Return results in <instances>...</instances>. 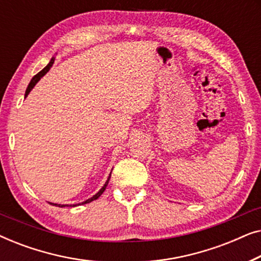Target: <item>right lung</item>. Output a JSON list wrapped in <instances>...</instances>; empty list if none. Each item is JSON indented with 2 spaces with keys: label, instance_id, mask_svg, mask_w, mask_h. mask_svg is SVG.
I'll return each mask as SVG.
<instances>
[{
  "label": "right lung",
  "instance_id": "1",
  "mask_svg": "<svg viewBox=\"0 0 261 261\" xmlns=\"http://www.w3.org/2000/svg\"><path fill=\"white\" fill-rule=\"evenodd\" d=\"M53 63H55V58H52V59H51V62H49V63H48V65H47V66H46V67H44V69H42V70L40 71V72H39V73H37V74H35V76H34L33 78H32V81L30 82V84H28V87H27V89H26V94H24V98H26V97H27V95H28V94H30V91L32 90V89H33V88H34V85H35V84H37L39 81H40V78H41L42 76H45V74L48 72V70H49V69H51V66L53 65ZM110 174H112V173H110ZM110 174H109L108 179H107V181H106V184H105V185H103V187H102V189H101V190H99V191L97 192V194H96V195H94V196H92V197H91V198H89V199H87V201H84V202H82V203H80V204H71V206H76V205H81V204H87V203H90V202H92V201H95V199H97V198L99 197V196H101V195L103 194V191H105V190H106L107 185H108V183H109V179H110ZM51 204H52V205H58V206H60V208H63V206H67V204H57V203H51Z\"/></svg>",
  "mask_w": 261,
  "mask_h": 261
}]
</instances>
